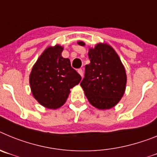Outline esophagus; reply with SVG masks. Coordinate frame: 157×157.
Instances as JSON below:
<instances>
[{
	"instance_id": "obj_1",
	"label": "esophagus",
	"mask_w": 157,
	"mask_h": 157,
	"mask_svg": "<svg viewBox=\"0 0 157 157\" xmlns=\"http://www.w3.org/2000/svg\"><path fill=\"white\" fill-rule=\"evenodd\" d=\"M78 74H79L80 75H81L82 77V75H83V71H82V68L78 69Z\"/></svg>"
}]
</instances>
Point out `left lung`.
Wrapping results in <instances>:
<instances>
[{
  "label": "left lung",
  "mask_w": 157,
  "mask_h": 157,
  "mask_svg": "<svg viewBox=\"0 0 157 157\" xmlns=\"http://www.w3.org/2000/svg\"><path fill=\"white\" fill-rule=\"evenodd\" d=\"M78 45L85 44L79 41ZM88 56L90 63L85 66L80 85L93 106L111 109L120 101L125 91V68L114 49L106 44H98L90 48Z\"/></svg>",
  "instance_id": "obj_1"
}]
</instances>
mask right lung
Wrapping results in <instances>:
<instances>
[{
	"label": "right lung",
	"instance_id": "add662e5",
	"mask_svg": "<svg viewBox=\"0 0 157 157\" xmlns=\"http://www.w3.org/2000/svg\"><path fill=\"white\" fill-rule=\"evenodd\" d=\"M59 45L48 47L32 68L30 85L34 98L48 109L63 105L70 89L81 81L80 75L72 68L70 59L61 56Z\"/></svg>",
	"mask_w": 157,
	"mask_h": 157
}]
</instances>
